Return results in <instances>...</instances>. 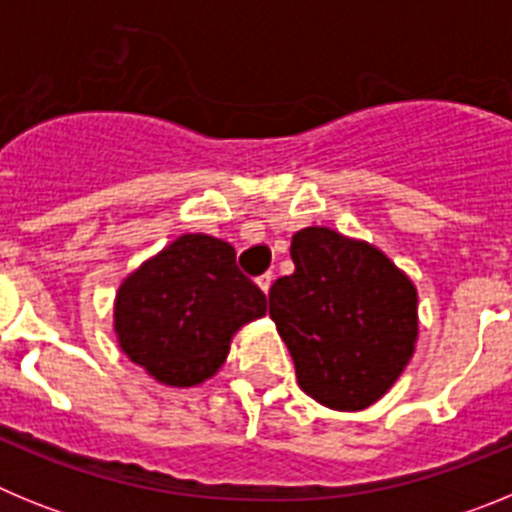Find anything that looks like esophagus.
<instances>
[{
  "label": "esophagus",
  "mask_w": 512,
  "mask_h": 512,
  "mask_svg": "<svg viewBox=\"0 0 512 512\" xmlns=\"http://www.w3.org/2000/svg\"><path fill=\"white\" fill-rule=\"evenodd\" d=\"M271 282H274V274H271V271H266V274H261V277L256 279V284H259V287H261V292H264V295H269V287H271Z\"/></svg>",
  "instance_id": "34e87169"
}]
</instances>
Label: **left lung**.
Segmentation results:
<instances>
[{"label": "left lung", "instance_id": "obj_1", "mask_svg": "<svg viewBox=\"0 0 512 512\" xmlns=\"http://www.w3.org/2000/svg\"><path fill=\"white\" fill-rule=\"evenodd\" d=\"M295 274L269 289V315L315 402L356 413L384 397L418 343V289L372 243L312 225L292 235Z\"/></svg>", "mask_w": 512, "mask_h": 512}]
</instances>
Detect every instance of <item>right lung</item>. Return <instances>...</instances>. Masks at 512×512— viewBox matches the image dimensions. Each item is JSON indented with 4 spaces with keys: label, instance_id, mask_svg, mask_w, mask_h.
Returning <instances> with one entry per match:
<instances>
[{
    "label": "right lung",
    "instance_id": "1",
    "mask_svg": "<svg viewBox=\"0 0 512 512\" xmlns=\"http://www.w3.org/2000/svg\"><path fill=\"white\" fill-rule=\"evenodd\" d=\"M266 315V297L235 266L230 243L179 235L122 279L115 336L122 354L166 387H197L220 372L233 336Z\"/></svg>",
    "mask_w": 512,
    "mask_h": 512
}]
</instances>
